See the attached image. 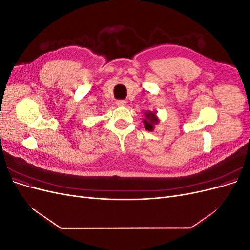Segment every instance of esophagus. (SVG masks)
<instances>
[{
    "mask_svg": "<svg viewBox=\"0 0 250 250\" xmlns=\"http://www.w3.org/2000/svg\"><path fill=\"white\" fill-rule=\"evenodd\" d=\"M116 104H117V106H125L126 101L125 100H118L116 102Z\"/></svg>",
    "mask_w": 250,
    "mask_h": 250,
    "instance_id": "obj_1",
    "label": "esophagus"
}]
</instances>
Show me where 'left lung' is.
<instances>
[{
	"instance_id": "1",
	"label": "left lung",
	"mask_w": 250,
	"mask_h": 250,
	"mask_svg": "<svg viewBox=\"0 0 250 250\" xmlns=\"http://www.w3.org/2000/svg\"><path fill=\"white\" fill-rule=\"evenodd\" d=\"M145 116V119H144V126L147 130L152 131L154 129V125L157 124L160 121H158V118L156 117V113L153 111H147L144 113Z\"/></svg>"
}]
</instances>
